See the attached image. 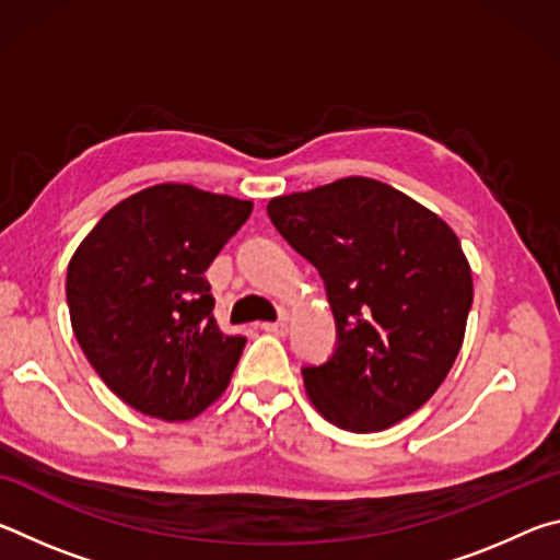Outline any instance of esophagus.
Masks as SVG:
<instances>
[{"mask_svg": "<svg viewBox=\"0 0 560 560\" xmlns=\"http://www.w3.org/2000/svg\"><path fill=\"white\" fill-rule=\"evenodd\" d=\"M261 330H267V334H273V336H287L289 324L287 320H277V324H261Z\"/></svg>", "mask_w": 560, "mask_h": 560, "instance_id": "obj_1", "label": "esophagus"}]
</instances>
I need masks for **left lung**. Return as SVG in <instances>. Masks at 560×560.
Segmentation results:
<instances>
[{
	"label": "left lung",
	"instance_id": "1",
	"mask_svg": "<svg viewBox=\"0 0 560 560\" xmlns=\"http://www.w3.org/2000/svg\"><path fill=\"white\" fill-rule=\"evenodd\" d=\"M273 226L318 269L336 350L303 368L316 410L348 432L393 428L454 365L471 308V269L447 222L385 183L343 177L273 197Z\"/></svg>",
	"mask_w": 560,
	"mask_h": 560
}]
</instances>
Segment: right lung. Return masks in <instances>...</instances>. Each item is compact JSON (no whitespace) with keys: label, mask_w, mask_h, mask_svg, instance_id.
<instances>
[{"label":"right lung","mask_w":560,"mask_h":560,"mask_svg":"<svg viewBox=\"0 0 560 560\" xmlns=\"http://www.w3.org/2000/svg\"><path fill=\"white\" fill-rule=\"evenodd\" d=\"M249 200L165 183L101 217L69 261L66 301L93 371L132 410L183 422L220 397L246 338L212 316L205 271Z\"/></svg>","instance_id":"add662e5"}]
</instances>
